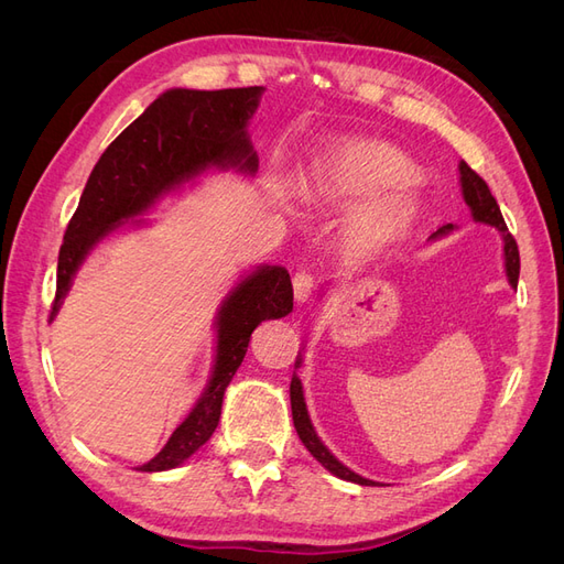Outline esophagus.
<instances>
[{"instance_id": "34e87169", "label": "esophagus", "mask_w": 564, "mask_h": 564, "mask_svg": "<svg viewBox=\"0 0 564 564\" xmlns=\"http://www.w3.org/2000/svg\"><path fill=\"white\" fill-rule=\"evenodd\" d=\"M315 292V278L311 272H296L294 278V299L296 303H305Z\"/></svg>"}]
</instances>
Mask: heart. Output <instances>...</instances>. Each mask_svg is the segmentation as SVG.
Listing matches in <instances>:
<instances>
[{
    "mask_svg": "<svg viewBox=\"0 0 564 564\" xmlns=\"http://www.w3.org/2000/svg\"><path fill=\"white\" fill-rule=\"evenodd\" d=\"M419 166L402 150L383 141H344L317 158L301 178L303 195L327 207L369 202L350 220V245L377 251L402 240L419 216V202L402 191L416 183ZM384 194L387 197L381 198ZM380 199L377 200L376 197Z\"/></svg>",
    "mask_w": 564,
    "mask_h": 564,
    "instance_id": "b5f03b06",
    "label": "heart"
}]
</instances>
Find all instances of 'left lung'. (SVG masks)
Returning <instances> with one entry per match:
<instances>
[{"label":"left lung","instance_id":"1","mask_svg":"<svg viewBox=\"0 0 564 564\" xmlns=\"http://www.w3.org/2000/svg\"><path fill=\"white\" fill-rule=\"evenodd\" d=\"M458 183H460V195H464L468 209H470V216L475 224H485V226H491L497 228L501 232V240H503V263H506V278H508V284L510 286H518V278H520V251H518V245L513 240V235L508 232L506 228V220L501 216V209L497 199H494V195L489 193V185L477 176L473 169L466 164V162H458ZM452 230H456L454 224H447L437 228L431 240H437V237H445L449 235ZM303 365V357L299 352L296 357V369ZM289 398H292V416H294V429L301 437V442L305 445V449H308L319 464L327 468L332 475L340 477V480H348V482H355V485H365V487H377L379 482L373 480H367V477L357 475L355 470H350L348 466L340 464V460L324 447V442L317 437L315 429H313V421H311V414H308V406H305V398H303V383L301 379L294 373L292 379V388H289Z\"/></svg>","mask_w":564,"mask_h":564}]
</instances>
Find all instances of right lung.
Masks as SVG:
<instances>
[{
  "instance_id": "add662e5",
  "label": "right lung",
  "mask_w": 564,
  "mask_h": 564,
  "mask_svg": "<svg viewBox=\"0 0 564 564\" xmlns=\"http://www.w3.org/2000/svg\"><path fill=\"white\" fill-rule=\"evenodd\" d=\"M261 96L263 87L169 89L117 135L94 166L79 207L67 224L51 319L61 311L77 270L106 237L124 226H145V218L139 216L212 169H235L245 176L259 172V155L247 127ZM292 308L294 289L282 265H256L230 289L214 319L216 352L207 388L162 452L139 470H172L214 435L226 388L245 360L251 332L265 319L289 315Z\"/></svg>"
}]
</instances>
